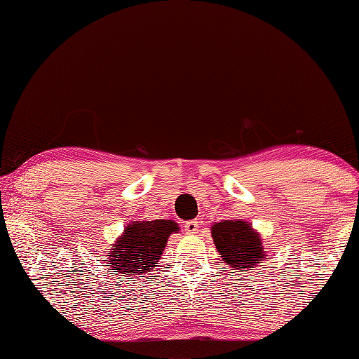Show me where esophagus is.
Masks as SVG:
<instances>
[{"label": "esophagus", "instance_id": "esophagus-1", "mask_svg": "<svg viewBox=\"0 0 359 359\" xmlns=\"http://www.w3.org/2000/svg\"><path fill=\"white\" fill-rule=\"evenodd\" d=\"M182 227H184V232L187 235H195V233H198V229H200V222H198L196 219H192V221H187Z\"/></svg>", "mask_w": 359, "mask_h": 359}]
</instances>
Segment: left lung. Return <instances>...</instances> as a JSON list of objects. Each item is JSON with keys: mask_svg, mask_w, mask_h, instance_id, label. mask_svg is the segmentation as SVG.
Returning <instances> with one entry per match:
<instances>
[{"mask_svg": "<svg viewBox=\"0 0 359 359\" xmlns=\"http://www.w3.org/2000/svg\"><path fill=\"white\" fill-rule=\"evenodd\" d=\"M212 238L222 261L236 270H252L266 257L259 233L243 219L215 222L212 226Z\"/></svg>", "mask_w": 359, "mask_h": 359, "instance_id": "obj_1", "label": "left lung"}]
</instances>
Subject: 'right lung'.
Instances as JSON below:
<instances>
[{
  "mask_svg": "<svg viewBox=\"0 0 359 359\" xmlns=\"http://www.w3.org/2000/svg\"><path fill=\"white\" fill-rule=\"evenodd\" d=\"M178 224L172 219L130 222L109 249L110 269L119 273H147L158 264L169 236L178 233Z\"/></svg>",
  "mask_w": 359,
  "mask_h": 359,
  "instance_id": "add662e5",
  "label": "right lung"
}]
</instances>
